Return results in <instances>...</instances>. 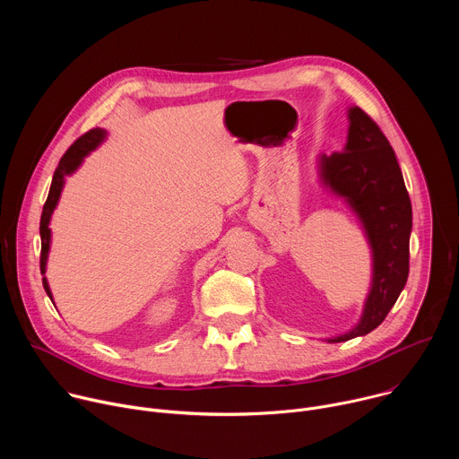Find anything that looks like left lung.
<instances>
[{"label":"left lung","mask_w":459,"mask_h":459,"mask_svg":"<svg viewBox=\"0 0 459 459\" xmlns=\"http://www.w3.org/2000/svg\"><path fill=\"white\" fill-rule=\"evenodd\" d=\"M345 149L321 154L323 186L343 198L359 220L372 252V278L359 321L351 331L326 338L349 342L372 333L394 307L409 278L412 205L394 149L381 128L359 107H351Z\"/></svg>","instance_id":"obj_1"}]
</instances>
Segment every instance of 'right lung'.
<instances>
[{"instance_id":"1","label":"right lung","mask_w":459,"mask_h":459,"mask_svg":"<svg viewBox=\"0 0 459 459\" xmlns=\"http://www.w3.org/2000/svg\"><path fill=\"white\" fill-rule=\"evenodd\" d=\"M107 138V130L103 128H92L89 130L87 134H83L80 140L74 142V145H71V149L63 154V158L59 160V165L52 176V183H50V190H48V198L43 205V212H41V221H39V236H41V257H39V269L43 274V289L48 294V298L52 299V292L48 287V281L45 278L47 273V259H48V250H50V218L54 209L57 207L59 195L65 185V178L74 174L80 165L83 163L85 156H89L92 151H96Z\"/></svg>"}]
</instances>
